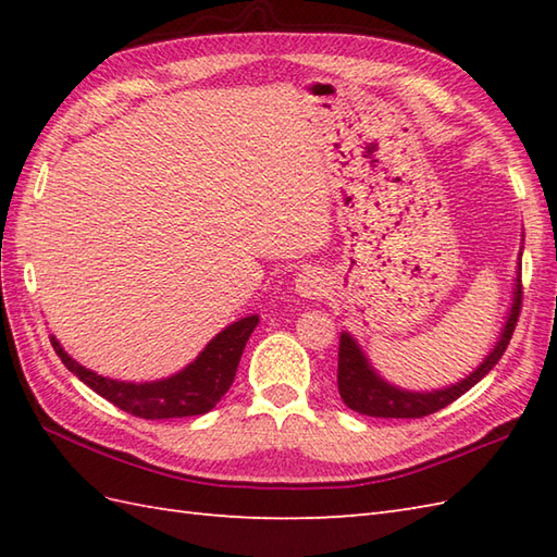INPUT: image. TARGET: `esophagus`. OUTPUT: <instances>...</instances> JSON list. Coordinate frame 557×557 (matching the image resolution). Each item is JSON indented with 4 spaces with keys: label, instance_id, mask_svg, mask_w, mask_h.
<instances>
[{
    "label": "esophagus",
    "instance_id": "34e87169",
    "mask_svg": "<svg viewBox=\"0 0 557 557\" xmlns=\"http://www.w3.org/2000/svg\"><path fill=\"white\" fill-rule=\"evenodd\" d=\"M323 287H325V282H323L321 275H318L315 270H304V272H299V277H297V292L301 294L304 299L321 297Z\"/></svg>",
    "mask_w": 557,
    "mask_h": 557
}]
</instances>
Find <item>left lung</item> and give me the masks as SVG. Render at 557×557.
<instances>
[{
  "label": "left lung",
  "mask_w": 557,
  "mask_h": 557,
  "mask_svg": "<svg viewBox=\"0 0 557 557\" xmlns=\"http://www.w3.org/2000/svg\"><path fill=\"white\" fill-rule=\"evenodd\" d=\"M519 311H522V280H517V292H515V304H512L510 318H507L503 337L498 342V347L491 351V357L461 383L447 387V389H441V393H425V395L405 393V389H397L393 385L383 383L381 377L371 371V366L366 363L361 349L357 347V342H354L347 333H342L339 354H337L339 357V361H337L339 397L351 411H359V413H366V417H375V419L429 417V413H435L437 409L453 405L457 397H461L467 389L474 387L481 377L500 361L507 345H510V339H512V333H515L517 321H519Z\"/></svg>",
  "instance_id": "8db88e82"
}]
</instances>
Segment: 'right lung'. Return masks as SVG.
<instances>
[{
    "instance_id": "1",
    "label": "right lung",
    "mask_w": 557,
    "mask_h": 557,
    "mask_svg": "<svg viewBox=\"0 0 557 557\" xmlns=\"http://www.w3.org/2000/svg\"><path fill=\"white\" fill-rule=\"evenodd\" d=\"M258 325V315H248L230 325L227 330L210 342L200 351V357L186 366L182 373H176L160 383H120L102 377L88 369H83L69 354L59 347V342L50 337L57 357L62 359L66 369L78 375L90 389H96L100 397L112 401L126 413H134L140 419H180V417H198L218 405L222 395L234 383L236 366H239L242 351Z\"/></svg>"
}]
</instances>
